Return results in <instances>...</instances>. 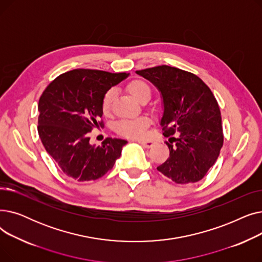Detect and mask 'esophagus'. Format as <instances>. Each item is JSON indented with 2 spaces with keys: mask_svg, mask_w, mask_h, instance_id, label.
<instances>
[{
  "mask_svg": "<svg viewBox=\"0 0 262 262\" xmlns=\"http://www.w3.org/2000/svg\"><path fill=\"white\" fill-rule=\"evenodd\" d=\"M139 143H140L141 145H143L144 147H146V148H149V147L154 146V144H155V141H152V140H141V141H139Z\"/></svg>",
  "mask_w": 262,
  "mask_h": 262,
  "instance_id": "esophagus-1",
  "label": "esophagus"
}]
</instances>
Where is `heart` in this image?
Masks as SVG:
<instances>
[{
  "label": "heart",
  "mask_w": 262,
  "mask_h": 262,
  "mask_svg": "<svg viewBox=\"0 0 262 262\" xmlns=\"http://www.w3.org/2000/svg\"><path fill=\"white\" fill-rule=\"evenodd\" d=\"M128 92L138 101L142 102L148 100L150 96V88L145 81L140 79L132 80L127 86ZM116 96V90L109 89L103 96L102 100V109L105 114H107L110 107H112L113 101ZM149 119L146 117H139L134 119H122L115 124V130L129 138H142L145 136L147 127L149 126Z\"/></svg>",
  "instance_id": "1"
}]
</instances>
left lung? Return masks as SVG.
I'll list each match as a JSON object with an SVG mask.
<instances>
[{
    "instance_id": "left-lung-1",
    "label": "left lung",
    "mask_w": 262,
    "mask_h": 262,
    "mask_svg": "<svg viewBox=\"0 0 262 262\" xmlns=\"http://www.w3.org/2000/svg\"><path fill=\"white\" fill-rule=\"evenodd\" d=\"M136 73L161 93L164 137L178 135L167 142L170 157L157 170L177 184L201 181L223 146L221 112L213 93L199 76L178 68L163 64Z\"/></svg>"
}]
</instances>
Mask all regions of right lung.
I'll return each instance as SVG.
<instances>
[{
  "label": "right lung",
  "instance_id": "1",
  "mask_svg": "<svg viewBox=\"0 0 262 262\" xmlns=\"http://www.w3.org/2000/svg\"><path fill=\"white\" fill-rule=\"evenodd\" d=\"M128 73L76 69L60 74L41 94L38 134L47 152L68 177L94 181L112 170L126 140L107 138L90 144L88 133L103 127L104 94Z\"/></svg>",
  "mask_w": 262,
  "mask_h": 262
}]
</instances>
